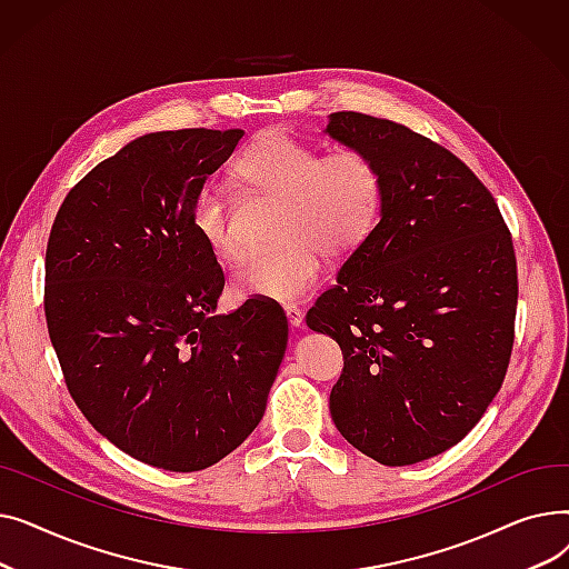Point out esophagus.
Returning <instances> with one entry per match:
<instances>
[{"label": "esophagus", "instance_id": "1", "mask_svg": "<svg viewBox=\"0 0 569 569\" xmlns=\"http://www.w3.org/2000/svg\"><path fill=\"white\" fill-rule=\"evenodd\" d=\"M286 318H288V325L292 327V330H300L302 322H305L302 309L295 307V305H288V307H286Z\"/></svg>", "mask_w": 569, "mask_h": 569}]
</instances>
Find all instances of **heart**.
<instances>
[{
    "label": "heart",
    "instance_id": "b5f03b06",
    "mask_svg": "<svg viewBox=\"0 0 569 569\" xmlns=\"http://www.w3.org/2000/svg\"><path fill=\"white\" fill-rule=\"evenodd\" d=\"M237 177L256 191L279 200L274 237L279 244L237 267L232 286L244 297L290 302L307 295L320 272L322 256L341 260L373 232L382 207V174L360 149L320 157L318 149L269 131L237 159ZM200 242L219 260L242 253L226 193L204 184L191 209Z\"/></svg>",
    "mask_w": 569,
    "mask_h": 569
}]
</instances>
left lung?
I'll list each match as a JSON object with an SVG mask.
<instances>
[{
  "instance_id": "1",
  "label": "left lung",
  "mask_w": 569,
  "mask_h": 569,
  "mask_svg": "<svg viewBox=\"0 0 569 569\" xmlns=\"http://www.w3.org/2000/svg\"><path fill=\"white\" fill-rule=\"evenodd\" d=\"M325 133L378 163L382 207L307 325L343 352L330 395L341 436L410 466L457 445L500 390L519 295L512 237L489 189L433 140L362 112L330 114Z\"/></svg>"
}]
</instances>
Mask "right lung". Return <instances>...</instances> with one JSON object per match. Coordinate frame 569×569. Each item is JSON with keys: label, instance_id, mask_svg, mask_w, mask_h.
<instances>
[{"label": "right lung", "instance_id": "right-lung-1", "mask_svg": "<svg viewBox=\"0 0 569 569\" xmlns=\"http://www.w3.org/2000/svg\"><path fill=\"white\" fill-rule=\"evenodd\" d=\"M242 129L159 131L69 191L46 251V320L76 406L129 457L214 466L258 427L288 322L247 300L217 313L223 272L191 209Z\"/></svg>", "mask_w": 569, "mask_h": 569}]
</instances>
